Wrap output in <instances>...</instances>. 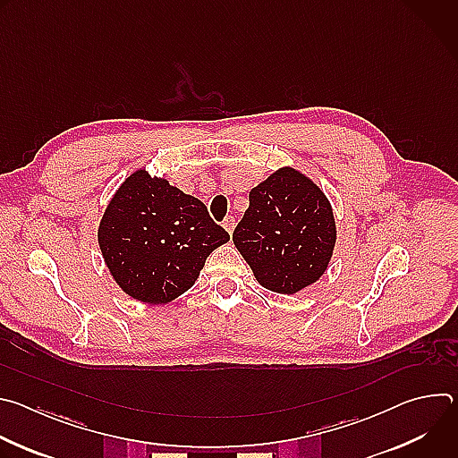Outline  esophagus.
I'll use <instances>...</instances> for the list:
<instances>
[{
    "label": "esophagus",
    "mask_w": 458,
    "mask_h": 458,
    "mask_svg": "<svg viewBox=\"0 0 458 458\" xmlns=\"http://www.w3.org/2000/svg\"><path fill=\"white\" fill-rule=\"evenodd\" d=\"M223 226H225V230L232 235V232H233V228H235V219H233L232 216H228V217L223 221Z\"/></svg>",
    "instance_id": "34e87169"
}]
</instances>
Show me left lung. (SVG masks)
Returning <instances> with one entry per match:
<instances>
[{"label":"left lung","instance_id":"obj_1","mask_svg":"<svg viewBox=\"0 0 458 458\" xmlns=\"http://www.w3.org/2000/svg\"><path fill=\"white\" fill-rule=\"evenodd\" d=\"M233 244L267 290L293 295L328 270L337 228L324 191L292 166L251 188Z\"/></svg>","mask_w":458,"mask_h":458}]
</instances>
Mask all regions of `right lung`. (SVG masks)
<instances>
[{"label":"right lung","mask_w":458,"mask_h":458,"mask_svg":"<svg viewBox=\"0 0 458 458\" xmlns=\"http://www.w3.org/2000/svg\"><path fill=\"white\" fill-rule=\"evenodd\" d=\"M98 241L114 281L126 295L166 304L193 286L207 257L230 235L198 198L141 168L114 193Z\"/></svg>","instance_id":"right-lung-1"}]
</instances>
